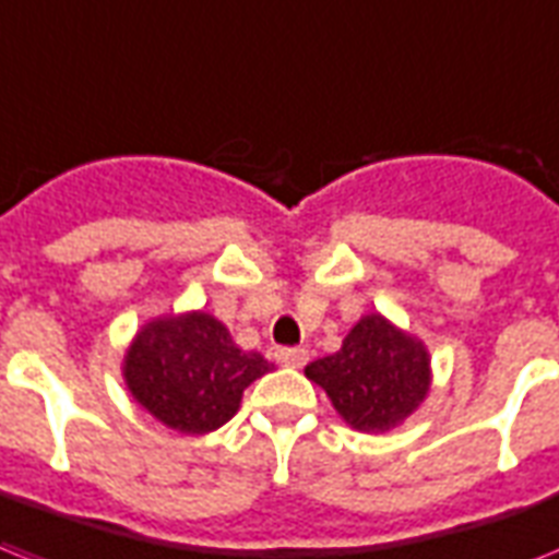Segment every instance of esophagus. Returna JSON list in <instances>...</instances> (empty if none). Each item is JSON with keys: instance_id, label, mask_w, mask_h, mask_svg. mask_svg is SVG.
<instances>
[{"instance_id": "1", "label": "esophagus", "mask_w": 559, "mask_h": 559, "mask_svg": "<svg viewBox=\"0 0 559 559\" xmlns=\"http://www.w3.org/2000/svg\"><path fill=\"white\" fill-rule=\"evenodd\" d=\"M275 358H278V365L284 367H304L307 365V358H310V350H304V347H278V350H275Z\"/></svg>"}]
</instances>
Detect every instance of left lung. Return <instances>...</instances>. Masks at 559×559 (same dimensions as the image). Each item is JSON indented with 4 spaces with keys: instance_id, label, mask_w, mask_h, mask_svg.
<instances>
[{
    "instance_id": "8db88e82",
    "label": "left lung",
    "mask_w": 559,
    "mask_h": 559,
    "mask_svg": "<svg viewBox=\"0 0 559 559\" xmlns=\"http://www.w3.org/2000/svg\"><path fill=\"white\" fill-rule=\"evenodd\" d=\"M304 373L350 428L379 433L396 428L428 396L430 358L419 338L370 312L347 333L342 350L316 358Z\"/></svg>"
}]
</instances>
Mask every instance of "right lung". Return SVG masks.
I'll list each match as a JSON object with an SVG mask.
<instances>
[{"instance_id":"add662e5","label":"right lung","mask_w":559,"mask_h":559,"mask_svg":"<svg viewBox=\"0 0 559 559\" xmlns=\"http://www.w3.org/2000/svg\"><path fill=\"white\" fill-rule=\"evenodd\" d=\"M261 353H243L209 312L148 321L126 353L131 396L180 433H209L233 419L249 384L270 373Z\"/></svg>"}]
</instances>
